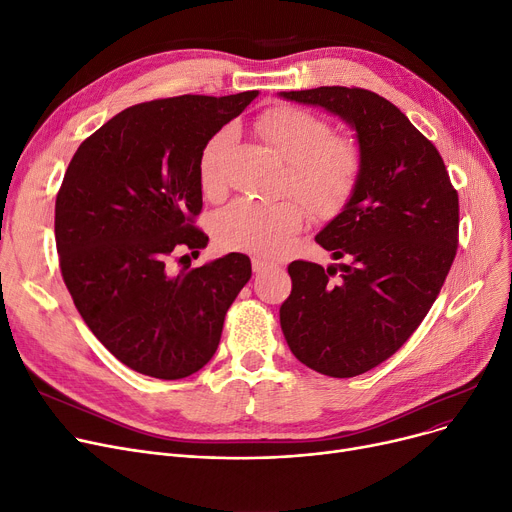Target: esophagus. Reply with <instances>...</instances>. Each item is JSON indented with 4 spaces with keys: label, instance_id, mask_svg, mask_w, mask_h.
I'll return each mask as SVG.
<instances>
[{
    "label": "esophagus",
    "instance_id": "1",
    "mask_svg": "<svg viewBox=\"0 0 512 512\" xmlns=\"http://www.w3.org/2000/svg\"><path fill=\"white\" fill-rule=\"evenodd\" d=\"M270 267H274L272 261L261 259V257H253V272H255V274H261V272H265V270H270Z\"/></svg>",
    "mask_w": 512,
    "mask_h": 512
}]
</instances>
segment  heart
Masks as SVG:
<instances>
[{"label":"heart","instance_id":"heart-1","mask_svg":"<svg viewBox=\"0 0 512 512\" xmlns=\"http://www.w3.org/2000/svg\"><path fill=\"white\" fill-rule=\"evenodd\" d=\"M257 130L288 164L284 191L301 198L317 218H336L353 201L363 176L365 153L351 134H334L328 120L294 105L265 110L257 120ZM234 137V128L226 126L201 151L199 180L209 197L224 191V161ZM300 202L294 197L238 199L215 213L213 238L226 251L274 255L307 220L306 204Z\"/></svg>","mask_w":512,"mask_h":512}]
</instances>
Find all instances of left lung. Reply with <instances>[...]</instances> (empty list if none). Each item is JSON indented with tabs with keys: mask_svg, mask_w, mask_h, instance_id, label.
<instances>
[{
	"mask_svg": "<svg viewBox=\"0 0 512 512\" xmlns=\"http://www.w3.org/2000/svg\"><path fill=\"white\" fill-rule=\"evenodd\" d=\"M280 95L340 116L365 153L353 201L315 236L344 263L292 261L280 307L294 357L330 378H355L390 359L432 309L459 247V193L436 145L378 93Z\"/></svg>",
	"mask_w": 512,
	"mask_h": 512,
	"instance_id": "1",
	"label": "left lung"
}]
</instances>
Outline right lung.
Returning a JSON list of instances; mask_svg holds the SVG:
<instances>
[{
	"mask_svg": "<svg viewBox=\"0 0 512 512\" xmlns=\"http://www.w3.org/2000/svg\"><path fill=\"white\" fill-rule=\"evenodd\" d=\"M257 97L180 95L126 107L76 149L56 197V247L70 297L95 338L126 367L182 380L218 351L224 317L251 280L230 253L170 272L199 255L207 234L199 157Z\"/></svg>",
	"mask_w": 512,
	"mask_h": 512,
	"instance_id": "1",
	"label": "right lung"
}]
</instances>
